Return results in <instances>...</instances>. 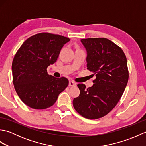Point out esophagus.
Here are the masks:
<instances>
[{
    "label": "esophagus",
    "mask_w": 146,
    "mask_h": 146,
    "mask_svg": "<svg viewBox=\"0 0 146 146\" xmlns=\"http://www.w3.org/2000/svg\"><path fill=\"white\" fill-rule=\"evenodd\" d=\"M76 85V83L75 82H74L73 81H70L69 82V86H74Z\"/></svg>",
    "instance_id": "1"
}]
</instances>
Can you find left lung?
Segmentation results:
<instances>
[{"label": "left lung", "instance_id": "left-lung-1", "mask_svg": "<svg viewBox=\"0 0 146 146\" xmlns=\"http://www.w3.org/2000/svg\"><path fill=\"white\" fill-rule=\"evenodd\" d=\"M81 42L87 51V69L96 78L91 87L78 85L80 94L73 99V107L86 119H100L116 106L125 90L127 61L121 48L107 38L82 39Z\"/></svg>", "mask_w": 146, "mask_h": 146}]
</instances>
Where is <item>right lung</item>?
I'll use <instances>...</instances> for the list:
<instances>
[{"instance_id":"obj_1","label":"right lung","mask_w":146,"mask_h":146,"mask_svg":"<svg viewBox=\"0 0 146 146\" xmlns=\"http://www.w3.org/2000/svg\"><path fill=\"white\" fill-rule=\"evenodd\" d=\"M70 39L49 33L27 39L15 53L12 64V80L18 96L34 109L53 105L69 81L49 75L47 68L56 61L61 49Z\"/></svg>"}]
</instances>
